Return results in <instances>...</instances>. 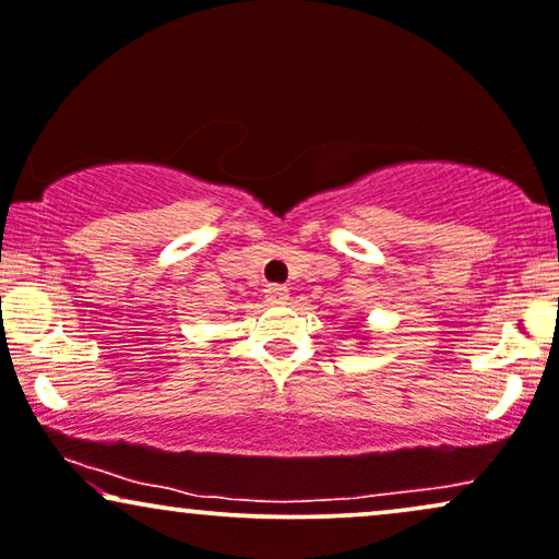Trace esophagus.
<instances>
[{
	"label": "esophagus",
	"mask_w": 559,
	"mask_h": 559,
	"mask_svg": "<svg viewBox=\"0 0 559 559\" xmlns=\"http://www.w3.org/2000/svg\"><path fill=\"white\" fill-rule=\"evenodd\" d=\"M264 300L269 302V306H285V302L290 300V290L282 285H269L264 290Z\"/></svg>",
	"instance_id": "1"
}]
</instances>
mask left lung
<instances>
[{
	"label": "left lung",
	"instance_id": "1",
	"mask_svg": "<svg viewBox=\"0 0 559 559\" xmlns=\"http://www.w3.org/2000/svg\"><path fill=\"white\" fill-rule=\"evenodd\" d=\"M360 342H368V336H365L362 332H360Z\"/></svg>",
	"mask_w": 559,
	"mask_h": 559
}]
</instances>
